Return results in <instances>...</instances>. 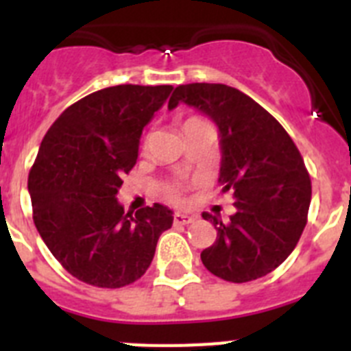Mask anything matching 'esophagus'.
<instances>
[{"instance_id":"obj_1","label":"esophagus","mask_w":351,"mask_h":351,"mask_svg":"<svg viewBox=\"0 0 351 351\" xmlns=\"http://www.w3.org/2000/svg\"><path fill=\"white\" fill-rule=\"evenodd\" d=\"M197 218L193 215H186V213H176L173 215V223H178V226H188V223H193Z\"/></svg>"}]
</instances>
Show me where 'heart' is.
I'll use <instances>...</instances> for the list:
<instances>
[{
	"instance_id": "heart-1",
	"label": "heart",
	"mask_w": 351,
	"mask_h": 351,
	"mask_svg": "<svg viewBox=\"0 0 351 351\" xmlns=\"http://www.w3.org/2000/svg\"><path fill=\"white\" fill-rule=\"evenodd\" d=\"M163 193L170 200H181V188L178 184H165Z\"/></svg>"
}]
</instances>
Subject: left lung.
Here are the masks:
<instances>
[{
  "label": "left lung",
  "mask_w": 351,
  "mask_h": 351,
  "mask_svg": "<svg viewBox=\"0 0 351 351\" xmlns=\"http://www.w3.org/2000/svg\"><path fill=\"white\" fill-rule=\"evenodd\" d=\"M186 103L218 125L223 193L236 199L229 221L202 213L217 241L200 259L213 275L250 282L282 265L295 250L311 204V178L291 136L261 104L221 83H190L173 90L169 108Z\"/></svg>",
  "instance_id": "obj_1"
}]
</instances>
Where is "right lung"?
<instances>
[{
  "label": "right lung",
  "mask_w": 351,
  "mask_h": 351,
  "mask_svg": "<svg viewBox=\"0 0 351 351\" xmlns=\"http://www.w3.org/2000/svg\"><path fill=\"white\" fill-rule=\"evenodd\" d=\"M170 85H117L71 104L53 122L28 176L33 221L56 261L95 287L128 286L151 266L172 211L124 213L117 193L138 160L142 130Z\"/></svg>",
  "instance_id": "obj_1"
}]
</instances>
